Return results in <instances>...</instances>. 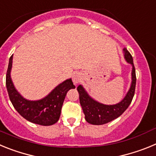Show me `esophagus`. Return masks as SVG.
<instances>
[{"mask_svg":"<svg viewBox=\"0 0 156 156\" xmlns=\"http://www.w3.org/2000/svg\"><path fill=\"white\" fill-rule=\"evenodd\" d=\"M80 79L81 76L79 73H73V81L75 84H77L80 81Z\"/></svg>","mask_w":156,"mask_h":156,"instance_id":"1","label":"esophagus"}]
</instances>
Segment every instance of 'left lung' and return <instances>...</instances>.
Here are the masks:
<instances>
[{"mask_svg": "<svg viewBox=\"0 0 156 156\" xmlns=\"http://www.w3.org/2000/svg\"><path fill=\"white\" fill-rule=\"evenodd\" d=\"M123 53L126 61L132 66V81L127 94L120 102L110 105L101 104L90 98L82 85L77 87L80 102L85 115V119L90 124L102 125L114 120L120 116L131 103L136 87V73L133 58L130 53L126 50V48L123 49Z\"/></svg>", "mask_w": 156, "mask_h": 156, "instance_id": "1", "label": "left lung"}]
</instances>
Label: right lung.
<instances>
[{"mask_svg": "<svg viewBox=\"0 0 156 156\" xmlns=\"http://www.w3.org/2000/svg\"><path fill=\"white\" fill-rule=\"evenodd\" d=\"M12 58L13 55L9 58L6 74V87L14 108L23 118L33 123L41 126L55 124L58 121L61 115L66 94L70 89L75 88L72 80H66L58 85L49 94L41 100L29 101L16 90L11 79Z\"/></svg>", "mask_w": 156, "mask_h": 156, "instance_id": "right-lung-1", "label": "right lung"}]
</instances>
